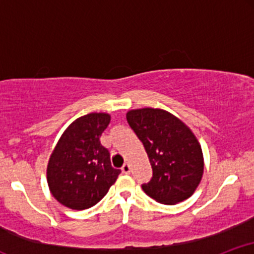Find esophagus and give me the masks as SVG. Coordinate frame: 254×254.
Wrapping results in <instances>:
<instances>
[{
	"mask_svg": "<svg viewBox=\"0 0 254 254\" xmlns=\"http://www.w3.org/2000/svg\"><path fill=\"white\" fill-rule=\"evenodd\" d=\"M122 171H123V173H125V174H129L131 172L130 165L129 164H124L123 167H122Z\"/></svg>",
	"mask_w": 254,
	"mask_h": 254,
	"instance_id": "obj_1",
	"label": "esophagus"
}]
</instances>
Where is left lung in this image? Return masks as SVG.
I'll use <instances>...</instances> for the list:
<instances>
[{"mask_svg":"<svg viewBox=\"0 0 254 254\" xmlns=\"http://www.w3.org/2000/svg\"><path fill=\"white\" fill-rule=\"evenodd\" d=\"M130 127L143 143L153 168L142 189L156 202L176 204L192 196L203 176L202 148L180 119L160 109L127 113Z\"/></svg>","mask_w":254,"mask_h":254,"instance_id":"obj_1","label":"left lung"}]
</instances>
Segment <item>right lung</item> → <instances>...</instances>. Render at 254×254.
Instances as JSON below:
<instances>
[{
	"label": "right lung",
	"mask_w": 254,
	"mask_h": 254,
	"mask_svg": "<svg viewBox=\"0 0 254 254\" xmlns=\"http://www.w3.org/2000/svg\"><path fill=\"white\" fill-rule=\"evenodd\" d=\"M107 113L77 118L63 132L48 165V184L66 208L83 210L95 205L116 183L121 170L111 165L100 136L110 124Z\"/></svg>",
	"instance_id": "1"
}]
</instances>
